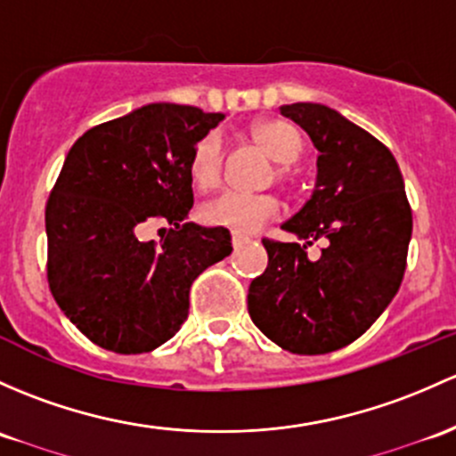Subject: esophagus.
<instances>
[{
  "instance_id": "esophagus-1",
  "label": "esophagus",
  "mask_w": 456,
  "mask_h": 456,
  "mask_svg": "<svg viewBox=\"0 0 456 456\" xmlns=\"http://www.w3.org/2000/svg\"><path fill=\"white\" fill-rule=\"evenodd\" d=\"M247 240H248V236H244V233H240V232L232 233V242H233V247H236V248L242 247V244Z\"/></svg>"
}]
</instances>
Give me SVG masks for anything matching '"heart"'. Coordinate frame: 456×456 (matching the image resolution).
I'll return each mask as SVG.
<instances>
[{
  "label": "heart",
  "mask_w": 456,
  "mask_h": 456,
  "mask_svg": "<svg viewBox=\"0 0 456 456\" xmlns=\"http://www.w3.org/2000/svg\"><path fill=\"white\" fill-rule=\"evenodd\" d=\"M253 142L277 161V181L290 183V167L301 159L305 148L304 133L289 119H257L248 128ZM224 170V148L218 133H208L194 143L188 159V175L199 190H212L220 183ZM280 212V200L273 194H242V191H223L200 208V216L208 224L251 232Z\"/></svg>",
  "instance_id": "b5f03b06"
}]
</instances>
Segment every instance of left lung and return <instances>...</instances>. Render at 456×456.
Wrapping results in <instances>:
<instances>
[{"mask_svg":"<svg viewBox=\"0 0 456 456\" xmlns=\"http://www.w3.org/2000/svg\"><path fill=\"white\" fill-rule=\"evenodd\" d=\"M319 151L308 203L281 227L299 242L265 238L268 266L248 286L253 323L292 354H328L356 341L402 284L413 214L389 148L334 109L280 107ZM323 240L319 258L307 247Z\"/></svg>","mask_w":456,"mask_h":456,"instance_id":"obj_1","label":"left lung"}]
</instances>
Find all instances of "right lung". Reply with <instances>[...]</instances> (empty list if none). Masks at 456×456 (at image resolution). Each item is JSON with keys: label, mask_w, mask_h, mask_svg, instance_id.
Listing matches in <instances>:
<instances>
[{"label": "right lung", "mask_w": 456, "mask_h": 456, "mask_svg": "<svg viewBox=\"0 0 456 456\" xmlns=\"http://www.w3.org/2000/svg\"><path fill=\"white\" fill-rule=\"evenodd\" d=\"M223 113L155 102L76 140L45 208L47 284L91 343L143 354L188 319L190 286L232 253L224 227L188 223V159ZM151 222L168 232L141 240Z\"/></svg>", "instance_id": "1"}]
</instances>
